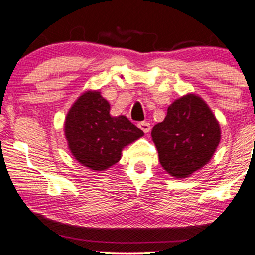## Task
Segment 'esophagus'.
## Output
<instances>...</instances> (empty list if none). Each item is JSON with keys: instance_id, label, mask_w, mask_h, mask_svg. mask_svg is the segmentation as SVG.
Wrapping results in <instances>:
<instances>
[{"instance_id": "1", "label": "esophagus", "mask_w": 255, "mask_h": 255, "mask_svg": "<svg viewBox=\"0 0 255 255\" xmlns=\"http://www.w3.org/2000/svg\"><path fill=\"white\" fill-rule=\"evenodd\" d=\"M137 126H139V128L144 131V133H148V131L151 130V125H150V122H147V121L139 122V125Z\"/></svg>"}]
</instances>
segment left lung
<instances>
[{
  "label": "left lung",
  "mask_w": 255,
  "mask_h": 255,
  "mask_svg": "<svg viewBox=\"0 0 255 255\" xmlns=\"http://www.w3.org/2000/svg\"><path fill=\"white\" fill-rule=\"evenodd\" d=\"M151 135L163 169L175 178H187L215 154L221 127L206 102L187 93L169 105L165 119L154 126Z\"/></svg>",
  "instance_id": "obj_1"
}]
</instances>
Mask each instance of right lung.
Here are the masks:
<instances>
[{
  "label": "right lung",
  "instance_id": "obj_1",
  "mask_svg": "<svg viewBox=\"0 0 255 255\" xmlns=\"http://www.w3.org/2000/svg\"><path fill=\"white\" fill-rule=\"evenodd\" d=\"M144 135L125 115L111 116L110 104L98 90L85 91L64 119V136L72 156L95 172L121 159L122 150Z\"/></svg>",
  "mask_w": 255,
  "mask_h": 255
}]
</instances>
